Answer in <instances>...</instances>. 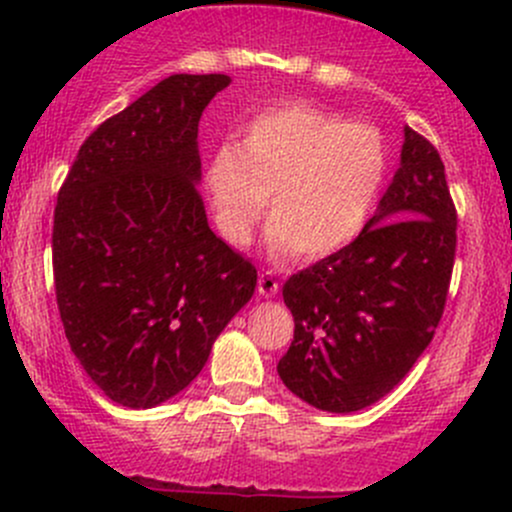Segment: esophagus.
<instances>
[{
	"label": "esophagus",
	"instance_id": "obj_1",
	"mask_svg": "<svg viewBox=\"0 0 512 512\" xmlns=\"http://www.w3.org/2000/svg\"><path fill=\"white\" fill-rule=\"evenodd\" d=\"M277 289H280V282H277V277L272 275L270 270H267V272H262V275H260V280H257V292H260L262 297H267V299H270V297H275V294H277Z\"/></svg>",
	"mask_w": 512,
	"mask_h": 512
}]
</instances>
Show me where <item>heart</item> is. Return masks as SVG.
Listing matches in <instances>:
<instances>
[{
    "mask_svg": "<svg viewBox=\"0 0 512 512\" xmlns=\"http://www.w3.org/2000/svg\"><path fill=\"white\" fill-rule=\"evenodd\" d=\"M386 178L389 148L376 128L314 103L285 101L247 118L240 141L215 148L205 190L230 245H250L272 205L270 250L322 260L366 230Z\"/></svg>",
    "mask_w": 512,
    "mask_h": 512,
    "instance_id": "heart-1",
    "label": "heart"
}]
</instances>
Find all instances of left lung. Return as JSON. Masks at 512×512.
Segmentation results:
<instances>
[{
	"instance_id": "1",
	"label": "left lung",
	"mask_w": 512,
	"mask_h": 512,
	"mask_svg": "<svg viewBox=\"0 0 512 512\" xmlns=\"http://www.w3.org/2000/svg\"><path fill=\"white\" fill-rule=\"evenodd\" d=\"M456 223L441 156L406 126L401 165L366 230L282 287L294 342L277 374L294 396L352 414L409 374L446 307Z\"/></svg>"
}]
</instances>
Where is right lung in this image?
I'll return each mask as SVG.
<instances>
[{
  "label": "right lung",
  "instance_id": "1",
  "mask_svg": "<svg viewBox=\"0 0 512 512\" xmlns=\"http://www.w3.org/2000/svg\"><path fill=\"white\" fill-rule=\"evenodd\" d=\"M225 74H173L79 148L51 232L66 339L116 404L153 409L185 389L250 302L257 270L208 225L198 123Z\"/></svg>",
  "mask_w": 512,
  "mask_h": 512
}]
</instances>
